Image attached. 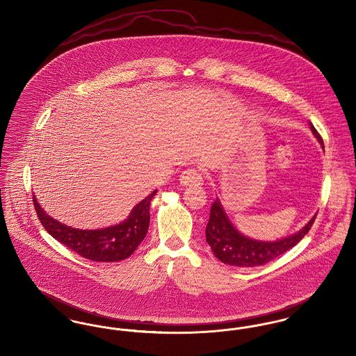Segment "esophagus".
I'll use <instances>...</instances> for the list:
<instances>
[{
  "label": "esophagus",
  "mask_w": 356,
  "mask_h": 356,
  "mask_svg": "<svg viewBox=\"0 0 356 356\" xmlns=\"http://www.w3.org/2000/svg\"><path fill=\"white\" fill-rule=\"evenodd\" d=\"M179 180H180V183L183 186H200V184H203L202 173L199 170H195V168H189V170L181 172Z\"/></svg>",
  "instance_id": "esophagus-1"
}]
</instances>
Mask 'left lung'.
<instances>
[{
	"instance_id": "8db88e82",
	"label": "left lung",
	"mask_w": 356,
	"mask_h": 356,
	"mask_svg": "<svg viewBox=\"0 0 356 356\" xmlns=\"http://www.w3.org/2000/svg\"><path fill=\"white\" fill-rule=\"evenodd\" d=\"M309 128L316 140L321 143L322 148H324L322 137L311 122ZM315 216L296 234L273 241H263L240 234L228 219L220 200L216 199L211 207L209 221L205 228V238L213 254L224 264L235 267L263 266L295 247L311 229Z\"/></svg>"
}]
</instances>
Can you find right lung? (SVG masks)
<instances>
[{"instance_id": "right-lung-1", "label": "right lung", "mask_w": 356, "mask_h": 356, "mask_svg": "<svg viewBox=\"0 0 356 356\" xmlns=\"http://www.w3.org/2000/svg\"><path fill=\"white\" fill-rule=\"evenodd\" d=\"M156 193L157 189L136 204L125 220L100 229H79L54 220L34 195L33 204L41 224L57 241L92 261L112 263L129 257L144 240L149 227V205Z\"/></svg>"}]
</instances>
